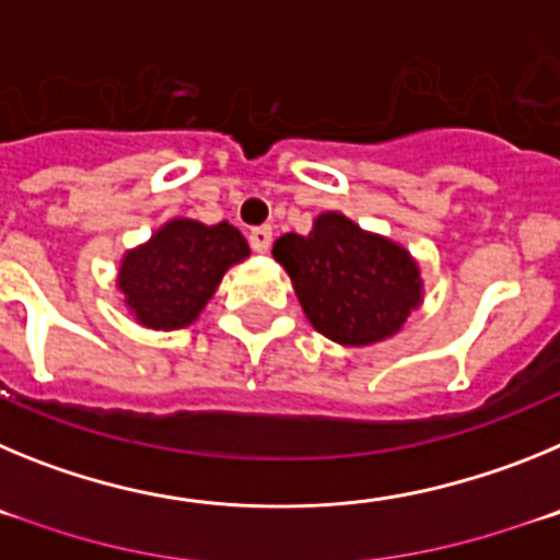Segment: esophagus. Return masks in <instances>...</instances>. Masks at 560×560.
Segmentation results:
<instances>
[{
	"mask_svg": "<svg viewBox=\"0 0 560 560\" xmlns=\"http://www.w3.org/2000/svg\"><path fill=\"white\" fill-rule=\"evenodd\" d=\"M249 246L255 252H269L271 249V226H255V230L249 232Z\"/></svg>",
	"mask_w": 560,
	"mask_h": 560,
	"instance_id": "obj_1",
	"label": "esophagus"
}]
</instances>
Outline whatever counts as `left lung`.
<instances>
[{"mask_svg": "<svg viewBox=\"0 0 560 560\" xmlns=\"http://www.w3.org/2000/svg\"><path fill=\"white\" fill-rule=\"evenodd\" d=\"M300 305L319 334L339 345H373L398 334L420 303V275L407 249L325 212L308 235L277 237Z\"/></svg>", "mask_w": 560, "mask_h": 560, "instance_id": "left-lung-1", "label": "left lung"}]
</instances>
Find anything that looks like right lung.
<instances>
[{"mask_svg": "<svg viewBox=\"0 0 560 560\" xmlns=\"http://www.w3.org/2000/svg\"><path fill=\"white\" fill-rule=\"evenodd\" d=\"M244 257L249 246L226 221L205 226L176 219L145 246L128 252L117 283L145 328H185L215 294L224 271Z\"/></svg>", "mask_w": 560, "mask_h": 560, "instance_id": "add662e5", "label": "right lung"}]
</instances>
